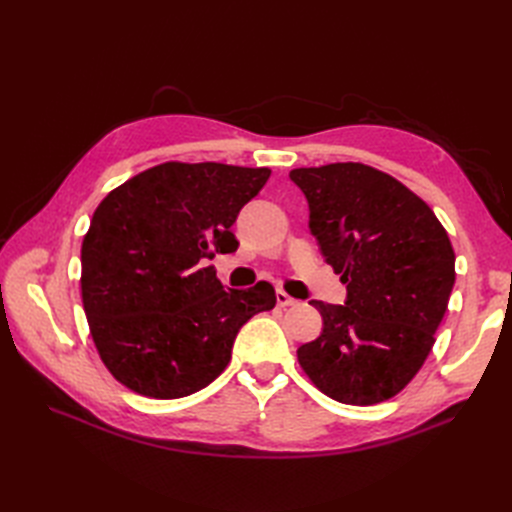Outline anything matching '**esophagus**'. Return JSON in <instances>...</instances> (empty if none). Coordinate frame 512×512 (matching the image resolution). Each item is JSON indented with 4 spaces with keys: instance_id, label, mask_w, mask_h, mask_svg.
<instances>
[{
    "instance_id": "obj_1",
    "label": "esophagus",
    "mask_w": 512,
    "mask_h": 512,
    "mask_svg": "<svg viewBox=\"0 0 512 512\" xmlns=\"http://www.w3.org/2000/svg\"><path fill=\"white\" fill-rule=\"evenodd\" d=\"M275 299H277V305H280V307H294V305H299V301L292 299L290 294L284 292V290H277V292H275Z\"/></svg>"
}]
</instances>
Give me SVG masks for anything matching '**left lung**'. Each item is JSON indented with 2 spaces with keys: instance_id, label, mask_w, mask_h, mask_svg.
<instances>
[{
  "instance_id": "1",
  "label": "left lung",
  "mask_w": 512,
  "mask_h": 512,
  "mask_svg": "<svg viewBox=\"0 0 512 512\" xmlns=\"http://www.w3.org/2000/svg\"><path fill=\"white\" fill-rule=\"evenodd\" d=\"M309 230L346 284V305L312 301L318 339L297 350L318 389L350 406L395 397L423 367L455 284V252L425 200L359 162L294 168Z\"/></svg>"
}]
</instances>
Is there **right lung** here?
<instances>
[{
  "label": "right lung",
  "instance_id": "1",
  "mask_svg": "<svg viewBox=\"0 0 512 512\" xmlns=\"http://www.w3.org/2000/svg\"><path fill=\"white\" fill-rule=\"evenodd\" d=\"M269 168L164 162L108 194L81 247L91 337L113 378L153 399L205 389L230 363L243 324L275 307L258 282L224 290L207 260L232 254L245 203Z\"/></svg>",
  "mask_w": 512,
  "mask_h": 512
}]
</instances>
